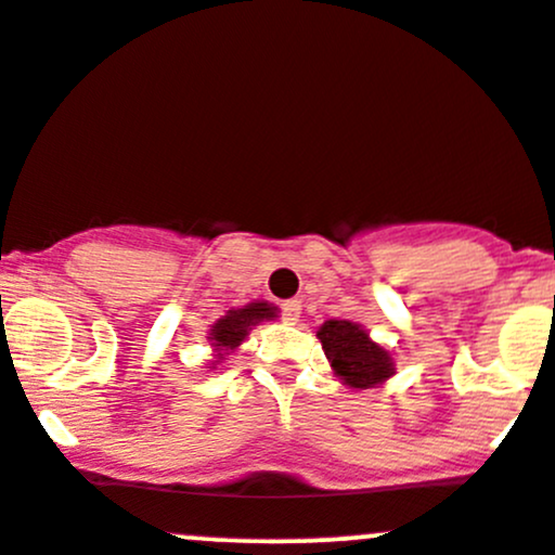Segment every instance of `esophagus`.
Returning <instances> with one entry per match:
<instances>
[{
	"label": "esophagus",
	"instance_id": "obj_1",
	"mask_svg": "<svg viewBox=\"0 0 555 555\" xmlns=\"http://www.w3.org/2000/svg\"><path fill=\"white\" fill-rule=\"evenodd\" d=\"M300 313H302V302L300 300L282 302V317H284V322H287V324L300 322Z\"/></svg>",
	"mask_w": 555,
	"mask_h": 555
}]
</instances>
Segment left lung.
<instances>
[{"mask_svg": "<svg viewBox=\"0 0 555 555\" xmlns=\"http://www.w3.org/2000/svg\"><path fill=\"white\" fill-rule=\"evenodd\" d=\"M324 356L337 380L356 390L377 388L396 375L393 356L370 337L361 324L348 319H330L317 330Z\"/></svg>", "mask_w": 555, "mask_h": 555, "instance_id": "left-lung-1", "label": "left lung"}]
</instances>
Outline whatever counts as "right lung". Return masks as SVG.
<instances>
[{
    "label": "right lung",
    "instance_id": "1",
    "mask_svg": "<svg viewBox=\"0 0 555 555\" xmlns=\"http://www.w3.org/2000/svg\"><path fill=\"white\" fill-rule=\"evenodd\" d=\"M279 317V308L273 302L266 300H255L247 302L242 308H231L225 311V317H220L218 322L209 326L207 343L212 348V361H207V370H215L225 356L236 351L247 335L253 332V326H258L260 322H271V319Z\"/></svg>",
    "mask_w": 555,
    "mask_h": 555
}]
</instances>
